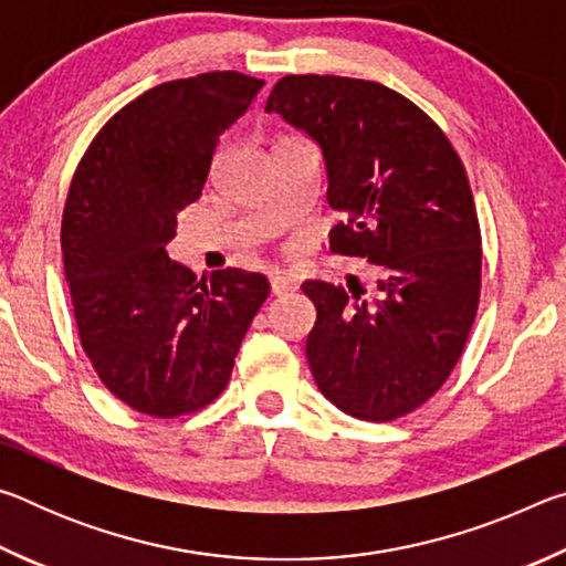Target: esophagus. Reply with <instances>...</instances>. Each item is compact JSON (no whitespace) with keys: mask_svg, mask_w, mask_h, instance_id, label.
I'll return each mask as SVG.
<instances>
[{"mask_svg":"<svg viewBox=\"0 0 566 566\" xmlns=\"http://www.w3.org/2000/svg\"><path fill=\"white\" fill-rule=\"evenodd\" d=\"M270 284H272V294H286V292H294L296 290V282L292 280L290 274H284V272H274L270 276Z\"/></svg>","mask_w":566,"mask_h":566,"instance_id":"34e87169","label":"esophagus"}]
</instances>
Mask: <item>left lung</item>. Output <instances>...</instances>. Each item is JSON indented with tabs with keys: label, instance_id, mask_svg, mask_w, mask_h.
I'll return each mask as SVG.
<instances>
[{
	"label": "left lung",
	"instance_id": "8db88e82",
	"mask_svg": "<svg viewBox=\"0 0 566 566\" xmlns=\"http://www.w3.org/2000/svg\"><path fill=\"white\" fill-rule=\"evenodd\" d=\"M276 112L322 149L332 252L377 266V296L306 280L314 381L344 415L391 421L452 375L482 286V237L462 159L415 102L379 82L290 74Z\"/></svg>",
	"mask_w": 566,
	"mask_h": 566
}]
</instances>
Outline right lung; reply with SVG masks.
I'll return each instance as SVG.
<instances>
[{
    "instance_id": "right-lung-1",
    "label": "right lung",
    "mask_w": 566,
    "mask_h": 566,
    "mask_svg": "<svg viewBox=\"0 0 566 566\" xmlns=\"http://www.w3.org/2000/svg\"><path fill=\"white\" fill-rule=\"evenodd\" d=\"M262 87L239 72L159 84L104 124L74 171L62 252L76 329L102 385L142 415L171 419L222 395L270 294L260 272L197 280L167 254L219 137Z\"/></svg>"
}]
</instances>
